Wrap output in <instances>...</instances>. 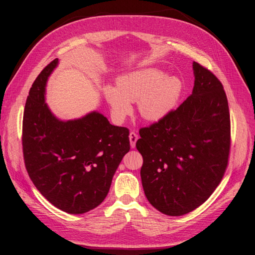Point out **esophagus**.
<instances>
[{
    "label": "esophagus",
    "mask_w": 255,
    "mask_h": 255,
    "mask_svg": "<svg viewBox=\"0 0 255 255\" xmlns=\"http://www.w3.org/2000/svg\"><path fill=\"white\" fill-rule=\"evenodd\" d=\"M129 144H130V148H135L136 145V141L138 139V135L135 132H130L129 133Z\"/></svg>",
    "instance_id": "34e87169"
}]
</instances>
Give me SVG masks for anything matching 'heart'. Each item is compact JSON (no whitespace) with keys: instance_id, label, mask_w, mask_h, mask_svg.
<instances>
[{"instance_id":"obj_1","label":"heart","mask_w":255,"mask_h":255,"mask_svg":"<svg viewBox=\"0 0 255 255\" xmlns=\"http://www.w3.org/2000/svg\"><path fill=\"white\" fill-rule=\"evenodd\" d=\"M183 85L175 76H166L158 69H141L120 76L117 87L107 85L104 95L115 118L121 121L133 111L132 102L138 101V111L145 120L156 122L170 114L182 95Z\"/></svg>"}]
</instances>
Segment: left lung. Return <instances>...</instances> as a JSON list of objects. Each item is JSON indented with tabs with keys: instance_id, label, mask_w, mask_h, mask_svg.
Wrapping results in <instances>:
<instances>
[{
	"instance_id": "obj_1",
	"label": "left lung",
	"mask_w": 255,
	"mask_h": 255,
	"mask_svg": "<svg viewBox=\"0 0 255 255\" xmlns=\"http://www.w3.org/2000/svg\"><path fill=\"white\" fill-rule=\"evenodd\" d=\"M192 94L167 117L139 129L140 176L149 202L182 216L203 204L229 164L231 121L226 91L211 70L194 63Z\"/></svg>"
}]
</instances>
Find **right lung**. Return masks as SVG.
<instances>
[{
  "label": "right lung",
  "mask_w": 255,
  "mask_h": 255,
  "mask_svg": "<svg viewBox=\"0 0 255 255\" xmlns=\"http://www.w3.org/2000/svg\"><path fill=\"white\" fill-rule=\"evenodd\" d=\"M55 58L29 89L22 123L26 171L50 203L69 214H84L101 204L113 176L129 151V130L112 126L99 113L59 121L44 103L45 84Z\"/></svg>",
  "instance_id": "right-lung-1"
}]
</instances>
